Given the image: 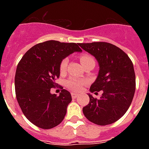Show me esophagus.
Listing matches in <instances>:
<instances>
[{
  "instance_id": "obj_1",
  "label": "esophagus",
  "mask_w": 149,
  "mask_h": 149,
  "mask_svg": "<svg viewBox=\"0 0 149 149\" xmlns=\"http://www.w3.org/2000/svg\"><path fill=\"white\" fill-rule=\"evenodd\" d=\"M77 95H78V94H77V93H73V92H72V93H71V96H72V97L73 98V99L77 98Z\"/></svg>"
}]
</instances>
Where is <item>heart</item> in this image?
<instances>
[{
	"instance_id": "obj_1",
	"label": "heart",
	"mask_w": 149,
	"mask_h": 149,
	"mask_svg": "<svg viewBox=\"0 0 149 149\" xmlns=\"http://www.w3.org/2000/svg\"><path fill=\"white\" fill-rule=\"evenodd\" d=\"M79 59H80L81 64L83 65L88 63L94 62V59H93V57L90 56V55H87V54H82L80 57H79ZM68 63H69V59H68V58H63V60L61 61L60 65H59V70H60L61 72H65L66 68H67ZM85 84H86V81L83 80V79H76V78H70V79H68L67 81H66L65 85H66L68 88H70L72 91H79L81 90L83 86Z\"/></svg>"
}]
</instances>
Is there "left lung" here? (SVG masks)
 <instances>
[{
    "label": "left lung",
    "instance_id": "1",
    "mask_svg": "<svg viewBox=\"0 0 149 149\" xmlns=\"http://www.w3.org/2000/svg\"><path fill=\"white\" fill-rule=\"evenodd\" d=\"M79 45L94 56L99 64V73L90 91L95 93L103 91L100 99L88 93L90 102L83 108L84 114L96 125L113 124L126 113L134 97L133 63L125 52L111 43L99 42Z\"/></svg>",
    "mask_w": 149,
    "mask_h": 149
}]
</instances>
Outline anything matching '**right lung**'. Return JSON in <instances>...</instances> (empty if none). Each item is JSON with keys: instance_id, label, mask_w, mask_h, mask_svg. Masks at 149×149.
<instances>
[{"instance_id": "add662e5", "label": "right lung", "mask_w": 149, "mask_h": 149, "mask_svg": "<svg viewBox=\"0 0 149 149\" xmlns=\"http://www.w3.org/2000/svg\"><path fill=\"white\" fill-rule=\"evenodd\" d=\"M75 52H82L79 44L46 41L31 47L17 64L16 98L24 115L37 127L50 129L65 118L71 94L63 89L56 96L50 90L58 85L61 61Z\"/></svg>"}]
</instances>
